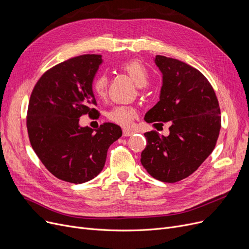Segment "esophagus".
I'll use <instances>...</instances> for the list:
<instances>
[{"instance_id": "esophagus-1", "label": "esophagus", "mask_w": 249, "mask_h": 249, "mask_svg": "<svg viewBox=\"0 0 249 249\" xmlns=\"http://www.w3.org/2000/svg\"><path fill=\"white\" fill-rule=\"evenodd\" d=\"M133 134H134V131H133V129L124 128V131H123V135H124V137H129V136H132Z\"/></svg>"}]
</instances>
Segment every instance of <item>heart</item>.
<instances>
[{"label": "heart", "mask_w": 249, "mask_h": 249, "mask_svg": "<svg viewBox=\"0 0 249 249\" xmlns=\"http://www.w3.org/2000/svg\"><path fill=\"white\" fill-rule=\"evenodd\" d=\"M120 69L133 79L139 87H146L149 84V71L143 63L137 60H129L122 63ZM108 77L100 74L94 78L92 82V91L99 98H103L107 93ZM137 116V109L129 105H118L107 113V117L114 124L123 126H128Z\"/></svg>", "instance_id": "1"}]
</instances>
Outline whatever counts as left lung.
I'll return each mask as SVG.
<instances>
[{
  "mask_svg": "<svg viewBox=\"0 0 249 249\" xmlns=\"http://www.w3.org/2000/svg\"><path fill=\"white\" fill-rule=\"evenodd\" d=\"M163 75L160 100L145 115L154 125L168 123L169 135L145 133L141 163L163 182H176L194 173L214 150L221 128L216 93L198 70L176 58L156 55Z\"/></svg>",
  "mask_w": 249,
  "mask_h": 249,
  "instance_id": "1",
  "label": "left lung"
}]
</instances>
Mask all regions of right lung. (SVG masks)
<instances>
[{
	"label": "right lung",
	"mask_w": 249,
	"mask_h": 249,
	"mask_svg": "<svg viewBox=\"0 0 249 249\" xmlns=\"http://www.w3.org/2000/svg\"><path fill=\"white\" fill-rule=\"evenodd\" d=\"M101 63L100 54L69 58L47 70L31 93L26 117L30 144L45 168L67 182L97 176L109 146L123 134L111 123L95 132L79 124L82 115L98 116L92 82Z\"/></svg>",
	"instance_id": "add662e5"
}]
</instances>
